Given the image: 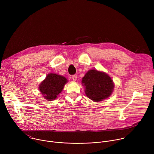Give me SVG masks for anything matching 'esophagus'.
Segmentation results:
<instances>
[{"instance_id":"esophagus-1","label":"esophagus","mask_w":154,"mask_h":154,"mask_svg":"<svg viewBox=\"0 0 154 154\" xmlns=\"http://www.w3.org/2000/svg\"><path fill=\"white\" fill-rule=\"evenodd\" d=\"M72 79L73 81L75 82L77 80V75H72Z\"/></svg>"}]
</instances>
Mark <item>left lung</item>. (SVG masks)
I'll list each match as a JSON object with an SVG mask.
<instances>
[{
  "instance_id": "1",
  "label": "left lung",
  "mask_w": 154,
  "mask_h": 154,
  "mask_svg": "<svg viewBox=\"0 0 154 154\" xmlns=\"http://www.w3.org/2000/svg\"><path fill=\"white\" fill-rule=\"evenodd\" d=\"M82 84L86 96L96 102H100L109 97L113 92L115 84L106 72L91 69L82 78Z\"/></svg>"
}]
</instances>
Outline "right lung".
Segmentation results:
<instances>
[{"mask_svg":"<svg viewBox=\"0 0 154 154\" xmlns=\"http://www.w3.org/2000/svg\"><path fill=\"white\" fill-rule=\"evenodd\" d=\"M68 82L65 77L55 73H49L41 82L38 89L46 100L52 101L61 93L65 84Z\"/></svg>","mask_w":154,"mask_h":154,"instance_id":"add662e5","label":"right lung"}]
</instances>
